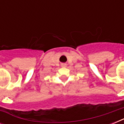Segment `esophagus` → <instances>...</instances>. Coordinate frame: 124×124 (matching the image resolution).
I'll use <instances>...</instances> for the list:
<instances>
[{"instance_id": "34e87169", "label": "esophagus", "mask_w": 124, "mask_h": 124, "mask_svg": "<svg viewBox=\"0 0 124 124\" xmlns=\"http://www.w3.org/2000/svg\"><path fill=\"white\" fill-rule=\"evenodd\" d=\"M61 66H62V67H63V68H65V67L66 66V64H62V65H61Z\"/></svg>"}]
</instances>
